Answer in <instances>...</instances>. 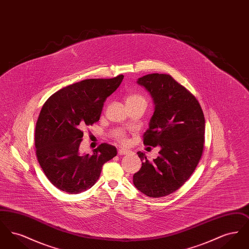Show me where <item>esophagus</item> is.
<instances>
[{
    "instance_id": "obj_1",
    "label": "esophagus",
    "mask_w": 249,
    "mask_h": 249,
    "mask_svg": "<svg viewBox=\"0 0 249 249\" xmlns=\"http://www.w3.org/2000/svg\"><path fill=\"white\" fill-rule=\"evenodd\" d=\"M119 155H120V156H122V155H127V154H130V150H126V149H124V148H120V149H119Z\"/></svg>"
}]
</instances>
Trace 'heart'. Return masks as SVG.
Here are the masks:
<instances>
[{
  "label": "heart",
  "mask_w": 249,
  "mask_h": 249,
  "mask_svg": "<svg viewBox=\"0 0 249 249\" xmlns=\"http://www.w3.org/2000/svg\"><path fill=\"white\" fill-rule=\"evenodd\" d=\"M126 105H143L145 107L146 106V102H145V99L142 97V95L133 93V94H130L127 97ZM117 138L119 139L120 142H122L123 143H126V142H128L127 138L125 137L124 133H122V132H119L117 134Z\"/></svg>",
  "instance_id": "b5f03b06"
}]
</instances>
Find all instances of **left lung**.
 Returning <instances> with one entry per match:
<instances>
[{
    "label": "left lung",
    "mask_w": 249,
    "mask_h": 249,
    "mask_svg": "<svg viewBox=\"0 0 249 249\" xmlns=\"http://www.w3.org/2000/svg\"><path fill=\"white\" fill-rule=\"evenodd\" d=\"M137 84L154 104L143 143L160 150L152 161L137 152L142 167L133 175V184L142 194L160 198L178 190L196 169L203 150L205 120L196 98L171 75L150 73Z\"/></svg>",
    "instance_id": "left-lung-1"
}]
</instances>
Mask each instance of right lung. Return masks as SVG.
I'll return each mask as SVG.
<instances>
[{"label":"right lung","mask_w":249,"mask_h":249,"mask_svg":"<svg viewBox=\"0 0 249 249\" xmlns=\"http://www.w3.org/2000/svg\"><path fill=\"white\" fill-rule=\"evenodd\" d=\"M123 78L120 74L72 84L51 95L42 107L36 123V156L48 180L59 190L77 194L90 189L103 165L117 156V148L107 142L92 155L81 154L79 146L82 129L100 119L104 103Z\"/></svg>","instance_id":"right-lung-1"}]
</instances>
